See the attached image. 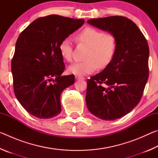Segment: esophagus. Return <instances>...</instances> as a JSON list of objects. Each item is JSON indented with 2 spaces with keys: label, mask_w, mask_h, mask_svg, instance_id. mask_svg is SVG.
I'll return each mask as SVG.
<instances>
[{
  "label": "esophagus",
  "mask_w": 158,
  "mask_h": 158,
  "mask_svg": "<svg viewBox=\"0 0 158 158\" xmlns=\"http://www.w3.org/2000/svg\"><path fill=\"white\" fill-rule=\"evenodd\" d=\"M75 79L77 80H84V77H81V76H79V75H76L75 76Z\"/></svg>",
  "instance_id": "1"
}]
</instances>
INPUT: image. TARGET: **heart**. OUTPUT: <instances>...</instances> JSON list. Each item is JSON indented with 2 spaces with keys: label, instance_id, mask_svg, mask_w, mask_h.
Instances as JSON below:
<instances>
[{
  "label": "heart",
  "instance_id": "obj_1",
  "mask_svg": "<svg viewBox=\"0 0 158 158\" xmlns=\"http://www.w3.org/2000/svg\"><path fill=\"white\" fill-rule=\"evenodd\" d=\"M77 40L88 47L85 59L83 62L75 63L69 65L68 70L75 75L90 74L98 67L102 69L108 65L113 58L116 49V40L111 34H105L103 31L92 27H86L76 36ZM60 53L64 59L71 61L73 59V42L69 37L64 38L58 47Z\"/></svg>",
  "mask_w": 158,
  "mask_h": 158
}]
</instances>
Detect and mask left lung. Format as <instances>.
Returning <instances> with one entry per match:
<instances>
[{
	"label": "left lung",
	"mask_w": 158,
	"mask_h": 158,
	"mask_svg": "<svg viewBox=\"0 0 158 158\" xmlns=\"http://www.w3.org/2000/svg\"><path fill=\"white\" fill-rule=\"evenodd\" d=\"M88 23L108 32L116 49L108 65L87 80L85 102L96 117L114 121L138 105L148 78L149 48L137 26L121 16L92 19Z\"/></svg>",
	"instance_id": "obj_1"
}]
</instances>
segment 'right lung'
I'll list each match as a JSON object with an SVG mask.
<instances>
[{"instance_id":"add662e5","label":"right lung","mask_w":158,"mask_h":158,"mask_svg":"<svg viewBox=\"0 0 158 158\" xmlns=\"http://www.w3.org/2000/svg\"><path fill=\"white\" fill-rule=\"evenodd\" d=\"M84 23L49 15L33 21L19 36L11 63L13 86L18 101L33 116L47 119L60 113V94L74 84V76H61L65 64L58 47Z\"/></svg>"}]
</instances>
